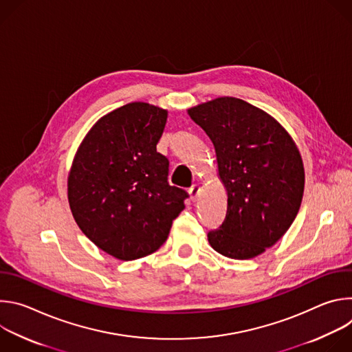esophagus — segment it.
Listing matches in <instances>:
<instances>
[{"label": "esophagus", "mask_w": 352, "mask_h": 352, "mask_svg": "<svg viewBox=\"0 0 352 352\" xmlns=\"http://www.w3.org/2000/svg\"><path fill=\"white\" fill-rule=\"evenodd\" d=\"M189 193H190V199L193 200V202H196V200L199 199V195H200V186L196 184L192 185L189 189Z\"/></svg>", "instance_id": "obj_1"}]
</instances>
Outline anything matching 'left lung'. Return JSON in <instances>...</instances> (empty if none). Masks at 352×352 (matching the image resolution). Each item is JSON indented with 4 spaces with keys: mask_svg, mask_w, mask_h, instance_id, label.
Masks as SVG:
<instances>
[{
    "mask_svg": "<svg viewBox=\"0 0 352 352\" xmlns=\"http://www.w3.org/2000/svg\"><path fill=\"white\" fill-rule=\"evenodd\" d=\"M188 114L213 142L227 190L226 219L208 241L223 256L256 258L298 214L305 185L299 150L277 120L236 97H217Z\"/></svg>",
    "mask_w": 352,
    "mask_h": 352,
    "instance_id": "obj_1",
    "label": "left lung"
}]
</instances>
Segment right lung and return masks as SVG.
<instances>
[{"label": "right lung", "instance_id": "right-lung-1", "mask_svg": "<svg viewBox=\"0 0 352 352\" xmlns=\"http://www.w3.org/2000/svg\"><path fill=\"white\" fill-rule=\"evenodd\" d=\"M168 111L135 102L100 118L79 144L68 202L82 232L120 261L144 258L166 242L188 193L167 181L157 152Z\"/></svg>", "mask_w": 352, "mask_h": 352}]
</instances>
